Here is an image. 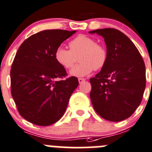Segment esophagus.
Here are the masks:
<instances>
[{"instance_id":"1","label":"esophagus","mask_w":152,"mask_h":152,"mask_svg":"<svg viewBox=\"0 0 152 152\" xmlns=\"http://www.w3.org/2000/svg\"><path fill=\"white\" fill-rule=\"evenodd\" d=\"M78 80H79V83L81 84V83H83V82L85 81V79H83V78H79V79H78Z\"/></svg>"}]
</instances>
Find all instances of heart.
<instances>
[{"label":"heart","mask_w":152,"mask_h":152,"mask_svg":"<svg viewBox=\"0 0 152 152\" xmlns=\"http://www.w3.org/2000/svg\"><path fill=\"white\" fill-rule=\"evenodd\" d=\"M70 50L58 47L55 51V59L59 65L70 69L77 61H80L70 71L74 76H85L93 70H100L107 61V51L104 45L96 43L94 39L79 35L69 43Z\"/></svg>","instance_id":"b5f03b06"}]
</instances>
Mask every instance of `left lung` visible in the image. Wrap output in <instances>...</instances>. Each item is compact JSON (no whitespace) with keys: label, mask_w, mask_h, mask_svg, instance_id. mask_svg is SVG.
<instances>
[{"label":"left lung","mask_w":152,"mask_h":152,"mask_svg":"<svg viewBox=\"0 0 152 152\" xmlns=\"http://www.w3.org/2000/svg\"><path fill=\"white\" fill-rule=\"evenodd\" d=\"M104 38L107 61L91 78L90 94L93 107L104 120L123 121L133 114L142 101L145 88V67L133 42L113 28L89 32Z\"/></svg>","instance_id":"1"}]
</instances>
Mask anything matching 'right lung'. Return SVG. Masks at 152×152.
<instances>
[{"label": "right lung", "instance_id": "1", "mask_svg": "<svg viewBox=\"0 0 152 152\" xmlns=\"http://www.w3.org/2000/svg\"><path fill=\"white\" fill-rule=\"evenodd\" d=\"M74 31L48 29L29 36L19 48L12 64L11 94L20 115L37 126L56 123L79 85L76 77L55 59V51Z\"/></svg>", "mask_w": 152, "mask_h": 152}]
</instances>
